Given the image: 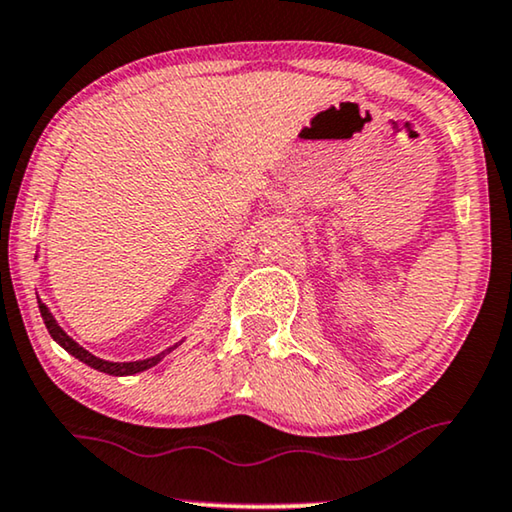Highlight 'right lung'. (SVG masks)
<instances>
[{
	"mask_svg": "<svg viewBox=\"0 0 512 512\" xmlns=\"http://www.w3.org/2000/svg\"><path fill=\"white\" fill-rule=\"evenodd\" d=\"M39 311H41L43 322H46V329L50 331V336H53L55 341L60 343L64 350L69 352V355H74L76 359H81L83 364L92 366V369L109 373V376H132V373L146 371V369H150V366H155L157 362H160V359H162L164 355H167V352H171V350L176 348V345H174V348L164 350V352H160V355L148 357V359H139V362H106V359L95 357V355H92V352L81 348V345H78V343L74 341V338L64 334V329H62L60 325H57L55 318H53V315H50V311L46 308V304H41V301H39Z\"/></svg>",
	"mask_w": 512,
	"mask_h": 512,
	"instance_id": "right-lung-1",
	"label": "right lung"
}]
</instances>
